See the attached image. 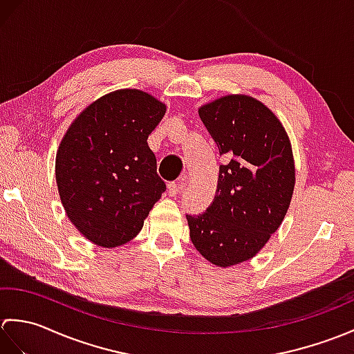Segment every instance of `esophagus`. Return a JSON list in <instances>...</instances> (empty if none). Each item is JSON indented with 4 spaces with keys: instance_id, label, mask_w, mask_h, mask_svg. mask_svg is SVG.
Here are the masks:
<instances>
[{
    "instance_id": "1",
    "label": "esophagus",
    "mask_w": 354,
    "mask_h": 354,
    "mask_svg": "<svg viewBox=\"0 0 354 354\" xmlns=\"http://www.w3.org/2000/svg\"><path fill=\"white\" fill-rule=\"evenodd\" d=\"M184 187V183L179 181V183H169L167 184V190H169V194L170 196H176V194L181 193Z\"/></svg>"
}]
</instances>
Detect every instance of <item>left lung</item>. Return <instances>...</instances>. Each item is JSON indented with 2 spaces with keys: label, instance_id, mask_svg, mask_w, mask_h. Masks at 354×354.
I'll return each mask as SVG.
<instances>
[{
  "label": "left lung",
  "instance_id": "left-lung-1",
  "mask_svg": "<svg viewBox=\"0 0 354 354\" xmlns=\"http://www.w3.org/2000/svg\"><path fill=\"white\" fill-rule=\"evenodd\" d=\"M219 147L216 196L205 213L187 214L194 248L209 263L228 268L252 259L280 227L295 187L288 133L254 97L231 94L199 108Z\"/></svg>",
  "mask_w": 354,
  "mask_h": 354
}]
</instances>
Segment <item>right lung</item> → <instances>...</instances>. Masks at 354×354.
Returning a JSON list of instances; mask_svg holds the SVG:
<instances>
[{
  "label": "right lung",
  "instance_id": "add662e5",
  "mask_svg": "<svg viewBox=\"0 0 354 354\" xmlns=\"http://www.w3.org/2000/svg\"><path fill=\"white\" fill-rule=\"evenodd\" d=\"M165 104L140 89H118L80 112L59 145L56 183L65 213L103 248L138 234L165 192L147 145Z\"/></svg>",
  "mask_w": 354,
  "mask_h": 354
}]
</instances>
